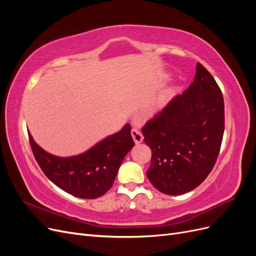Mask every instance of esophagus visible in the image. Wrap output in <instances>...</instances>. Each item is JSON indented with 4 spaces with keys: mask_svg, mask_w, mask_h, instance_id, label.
Listing matches in <instances>:
<instances>
[{
    "mask_svg": "<svg viewBox=\"0 0 256 256\" xmlns=\"http://www.w3.org/2000/svg\"><path fill=\"white\" fill-rule=\"evenodd\" d=\"M131 136H132V138L136 144H140L143 141V134L140 130H138L136 128H134L131 130Z\"/></svg>",
    "mask_w": 256,
    "mask_h": 256,
    "instance_id": "34e87169",
    "label": "esophagus"
}]
</instances>
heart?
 <instances>
[{
  "label": "heart",
  "instance_id": "b5f03b06",
  "mask_svg": "<svg viewBox=\"0 0 256 256\" xmlns=\"http://www.w3.org/2000/svg\"><path fill=\"white\" fill-rule=\"evenodd\" d=\"M146 109H147V112H148V114L154 115L158 112L159 102H157V100H152V102H150L148 104H147Z\"/></svg>",
  "mask_w": 256,
  "mask_h": 256
}]
</instances>
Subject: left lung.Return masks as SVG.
I'll use <instances>...</instances> for the list:
<instances>
[{"label": "left lung", "mask_w": 256, "mask_h": 256, "mask_svg": "<svg viewBox=\"0 0 256 256\" xmlns=\"http://www.w3.org/2000/svg\"><path fill=\"white\" fill-rule=\"evenodd\" d=\"M224 132V102L214 76L196 64L190 86L142 128L152 150L146 175L154 188L180 196L202 184L216 164Z\"/></svg>", "instance_id": "obj_1"}]
</instances>
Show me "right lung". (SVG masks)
I'll use <instances>...</instances> for the list:
<instances>
[{
  "mask_svg": "<svg viewBox=\"0 0 256 256\" xmlns=\"http://www.w3.org/2000/svg\"><path fill=\"white\" fill-rule=\"evenodd\" d=\"M34 157L44 175L58 188L81 198H97L109 190L134 142L131 127L122 129L72 157H58L44 150L28 134Z\"/></svg>",
  "mask_w": 256,
  "mask_h": 256,
  "instance_id": "add662e5",
  "label": "right lung"
}]
</instances>
